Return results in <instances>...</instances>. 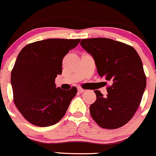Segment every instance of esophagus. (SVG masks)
<instances>
[{"mask_svg":"<svg viewBox=\"0 0 156 156\" xmlns=\"http://www.w3.org/2000/svg\"><path fill=\"white\" fill-rule=\"evenodd\" d=\"M78 90L79 91L80 93H84V91H85V90H84V89H83V88H81V87H78Z\"/></svg>","mask_w":156,"mask_h":156,"instance_id":"34e87169","label":"esophagus"}]
</instances>
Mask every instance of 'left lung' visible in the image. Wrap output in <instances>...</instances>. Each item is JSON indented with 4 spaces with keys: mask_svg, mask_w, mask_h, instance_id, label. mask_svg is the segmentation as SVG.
I'll use <instances>...</instances> for the list:
<instances>
[{
    "mask_svg": "<svg viewBox=\"0 0 156 156\" xmlns=\"http://www.w3.org/2000/svg\"><path fill=\"white\" fill-rule=\"evenodd\" d=\"M80 44L93 56L99 75L112 84L106 97L94 91L97 100L90 106L91 117L103 128L124 126L137 110L146 89L140 57L131 46L112 39H83Z\"/></svg>",
    "mask_w": 156,
    "mask_h": 156,
    "instance_id": "left-lung-1",
    "label": "left lung"
}]
</instances>
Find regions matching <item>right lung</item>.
<instances>
[{"label": "right lung", "mask_w": 156, "mask_h": 156, "mask_svg": "<svg viewBox=\"0 0 156 156\" xmlns=\"http://www.w3.org/2000/svg\"><path fill=\"white\" fill-rule=\"evenodd\" d=\"M80 41L46 39L26 45L19 53L11 72L13 101L32 125L48 127L65 115L77 88H56L55 78L62 74L64 56Z\"/></svg>", "instance_id": "obj_1"}]
</instances>
